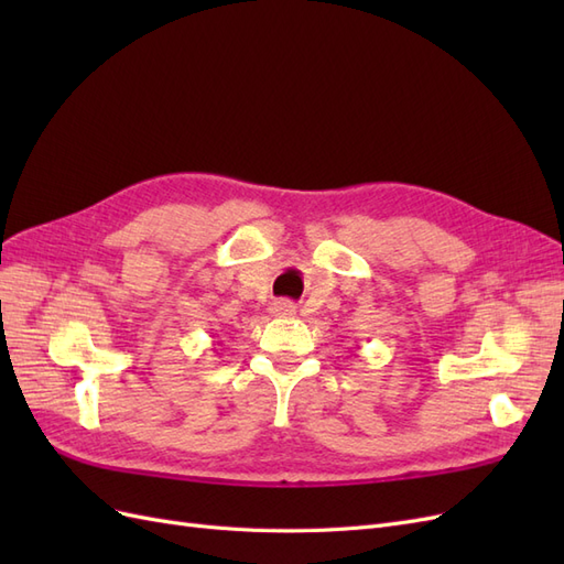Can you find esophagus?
I'll list each match as a JSON object with an SVG mask.
<instances>
[{
  "mask_svg": "<svg viewBox=\"0 0 564 564\" xmlns=\"http://www.w3.org/2000/svg\"><path fill=\"white\" fill-rule=\"evenodd\" d=\"M270 313L278 315V317H289V315L296 313V305L292 301H272Z\"/></svg>",
  "mask_w": 564,
  "mask_h": 564,
  "instance_id": "esophagus-1",
  "label": "esophagus"
}]
</instances>
